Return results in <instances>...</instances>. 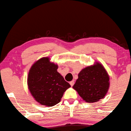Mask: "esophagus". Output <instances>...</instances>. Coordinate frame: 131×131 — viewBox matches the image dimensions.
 Returning a JSON list of instances; mask_svg holds the SVG:
<instances>
[{
	"label": "esophagus",
	"instance_id": "esophagus-1",
	"mask_svg": "<svg viewBox=\"0 0 131 131\" xmlns=\"http://www.w3.org/2000/svg\"><path fill=\"white\" fill-rule=\"evenodd\" d=\"M74 84V81H72L70 82V85H71V86H73Z\"/></svg>",
	"mask_w": 131,
	"mask_h": 131
}]
</instances>
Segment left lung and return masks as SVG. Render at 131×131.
Listing matches in <instances>:
<instances>
[{"label":"left lung","instance_id":"1","mask_svg":"<svg viewBox=\"0 0 131 131\" xmlns=\"http://www.w3.org/2000/svg\"><path fill=\"white\" fill-rule=\"evenodd\" d=\"M109 81L105 68L97 63L81 71L73 88L84 101L94 103L105 97L109 87Z\"/></svg>","mask_w":131,"mask_h":131}]
</instances>
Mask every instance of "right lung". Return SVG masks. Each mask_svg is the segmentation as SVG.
<instances>
[{
	"instance_id": "obj_1",
	"label": "right lung",
	"mask_w": 131,
	"mask_h": 131,
	"mask_svg": "<svg viewBox=\"0 0 131 131\" xmlns=\"http://www.w3.org/2000/svg\"><path fill=\"white\" fill-rule=\"evenodd\" d=\"M58 66L42 58L32 66L28 75V89L41 105L52 106L59 103L70 85L57 72Z\"/></svg>"
}]
</instances>
